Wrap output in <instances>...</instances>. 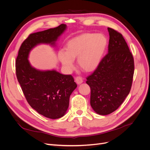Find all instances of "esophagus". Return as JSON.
<instances>
[{"label":"esophagus","instance_id":"1","mask_svg":"<svg viewBox=\"0 0 150 150\" xmlns=\"http://www.w3.org/2000/svg\"><path fill=\"white\" fill-rule=\"evenodd\" d=\"M75 80H76V83L78 84H81V83L83 82V79L82 78H81V76L76 77V78H75Z\"/></svg>","mask_w":150,"mask_h":150}]
</instances>
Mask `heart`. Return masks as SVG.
I'll return each mask as SVG.
<instances>
[{
	"label": "heart",
	"mask_w": 150,
	"mask_h": 150,
	"mask_svg": "<svg viewBox=\"0 0 150 150\" xmlns=\"http://www.w3.org/2000/svg\"><path fill=\"white\" fill-rule=\"evenodd\" d=\"M107 39L103 34L84 33L70 39L64 51L58 53L59 60L67 71L74 68V60L77 59L78 66L85 72L96 69L107 46Z\"/></svg>",
	"instance_id": "b5f03b06"
}]
</instances>
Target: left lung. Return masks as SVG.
<instances>
[{
    "instance_id": "obj_1",
    "label": "left lung",
    "mask_w": 150,
    "mask_h": 150,
    "mask_svg": "<svg viewBox=\"0 0 150 150\" xmlns=\"http://www.w3.org/2000/svg\"><path fill=\"white\" fill-rule=\"evenodd\" d=\"M108 53L86 79L91 88L90 104L101 115L116 111L129 94L134 65L133 54L121 33L108 28Z\"/></svg>"
}]
</instances>
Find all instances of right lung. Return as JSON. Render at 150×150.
<instances>
[{
	"label": "right lung",
	"mask_w": 150,
	"mask_h": 150,
	"mask_svg": "<svg viewBox=\"0 0 150 150\" xmlns=\"http://www.w3.org/2000/svg\"><path fill=\"white\" fill-rule=\"evenodd\" d=\"M66 25L30 34L21 44L16 61V76L29 105L40 115L51 119L64 116L69 107V97L77 84L71 75L55 70L40 71L28 60L30 51L39 44L55 46Z\"/></svg>",
	"instance_id": "add662e5"
}]
</instances>
